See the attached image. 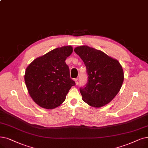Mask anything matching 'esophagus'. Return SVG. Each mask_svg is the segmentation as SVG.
<instances>
[{"label":"esophagus","instance_id":"1","mask_svg":"<svg viewBox=\"0 0 148 148\" xmlns=\"http://www.w3.org/2000/svg\"><path fill=\"white\" fill-rule=\"evenodd\" d=\"M75 84H76V85H78V83H79V79H78V78H76V79H75Z\"/></svg>","mask_w":148,"mask_h":148}]
</instances>
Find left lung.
<instances>
[{
	"label": "left lung",
	"mask_w": 148,
	"mask_h": 148,
	"mask_svg": "<svg viewBox=\"0 0 148 148\" xmlns=\"http://www.w3.org/2000/svg\"><path fill=\"white\" fill-rule=\"evenodd\" d=\"M74 51L83 61L88 75L87 84L79 89L82 100L97 108L110 103L119 92L124 81L120 62L87 45L76 47Z\"/></svg>",
	"instance_id": "8db88e82"
}]
</instances>
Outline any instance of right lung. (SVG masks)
Segmentation results:
<instances>
[{"label":"right lung","mask_w":148,"mask_h":148,"mask_svg":"<svg viewBox=\"0 0 148 148\" xmlns=\"http://www.w3.org/2000/svg\"><path fill=\"white\" fill-rule=\"evenodd\" d=\"M72 52L70 45L56 48L35 59L27 67L24 79L28 93L41 108L53 109L60 106L75 85L65 62Z\"/></svg>","instance_id":"add662e5"}]
</instances>
